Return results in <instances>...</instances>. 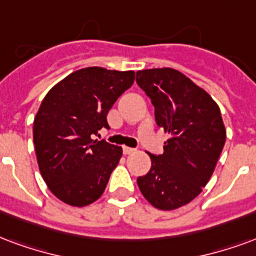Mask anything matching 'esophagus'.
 Here are the masks:
<instances>
[{
    "label": "esophagus",
    "mask_w": 256,
    "mask_h": 256,
    "mask_svg": "<svg viewBox=\"0 0 256 256\" xmlns=\"http://www.w3.org/2000/svg\"><path fill=\"white\" fill-rule=\"evenodd\" d=\"M137 149H134V148H128V146H123V153L124 154H132V153H136Z\"/></svg>",
    "instance_id": "34e87169"
}]
</instances>
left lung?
I'll return each mask as SVG.
<instances>
[{
    "instance_id": "8db88e82",
    "label": "left lung",
    "mask_w": 256,
    "mask_h": 256,
    "mask_svg": "<svg viewBox=\"0 0 256 256\" xmlns=\"http://www.w3.org/2000/svg\"><path fill=\"white\" fill-rule=\"evenodd\" d=\"M137 84L152 100L157 126L171 134L162 154L149 153L152 166L138 178V187L157 209H178L200 196L214 172L226 138L221 112L179 70H140Z\"/></svg>"
}]
</instances>
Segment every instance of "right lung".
Instances as JSON below:
<instances>
[{
  "mask_svg": "<svg viewBox=\"0 0 256 256\" xmlns=\"http://www.w3.org/2000/svg\"><path fill=\"white\" fill-rule=\"evenodd\" d=\"M133 70L85 68L65 77L44 96L34 120V144L42 178L70 206L99 200L122 157V148L92 140L110 128L107 114L134 82Z\"/></svg>",
  "mask_w": 256,
  "mask_h": 256,
  "instance_id": "1",
  "label": "right lung"
}]
</instances>
